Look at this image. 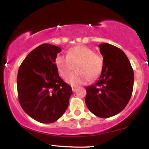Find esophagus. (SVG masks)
<instances>
[{
    "instance_id": "34e87169",
    "label": "esophagus",
    "mask_w": 149,
    "mask_h": 149,
    "mask_svg": "<svg viewBox=\"0 0 149 149\" xmlns=\"http://www.w3.org/2000/svg\"><path fill=\"white\" fill-rule=\"evenodd\" d=\"M77 87H74V86H72V91H73V92H74V91H76V90H77Z\"/></svg>"
}]
</instances>
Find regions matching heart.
I'll list each match as a JSON object with an SVG mask.
<instances>
[{
  "mask_svg": "<svg viewBox=\"0 0 149 149\" xmlns=\"http://www.w3.org/2000/svg\"><path fill=\"white\" fill-rule=\"evenodd\" d=\"M77 64V73L69 75L72 66ZM56 64L58 74L72 86H78L86 83L89 79H96L103 69V60L93 50L84 45H77L70 48L66 57L59 56L56 58Z\"/></svg>",
  "mask_w": 149,
  "mask_h": 149,
  "instance_id": "1",
  "label": "heart"
}]
</instances>
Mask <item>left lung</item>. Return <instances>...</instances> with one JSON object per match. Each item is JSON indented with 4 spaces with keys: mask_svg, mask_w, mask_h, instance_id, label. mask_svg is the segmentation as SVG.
I'll use <instances>...</instances> for the list:
<instances>
[{
    "mask_svg": "<svg viewBox=\"0 0 149 149\" xmlns=\"http://www.w3.org/2000/svg\"><path fill=\"white\" fill-rule=\"evenodd\" d=\"M103 69L95 84L86 87L85 104L93 114L108 118L119 113L129 102L134 86V70L123 51L109 43L99 45Z\"/></svg>",
    "mask_w": 149,
    "mask_h": 149,
    "instance_id": "obj_1",
    "label": "left lung"
}]
</instances>
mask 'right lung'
I'll return each mask as SVG.
<instances>
[{
    "instance_id": "1",
    "label": "right lung",
    "mask_w": 149,
    "mask_h": 149,
    "mask_svg": "<svg viewBox=\"0 0 149 149\" xmlns=\"http://www.w3.org/2000/svg\"><path fill=\"white\" fill-rule=\"evenodd\" d=\"M59 47L44 43L29 53L17 77L18 99L24 111L36 121L51 123L67 109L72 90L59 76L56 64Z\"/></svg>"
}]
</instances>
